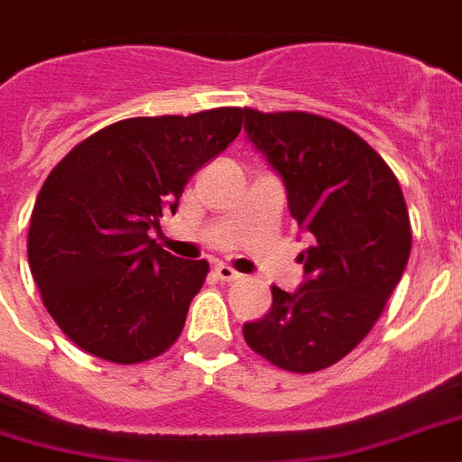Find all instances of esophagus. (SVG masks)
<instances>
[{
	"mask_svg": "<svg viewBox=\"0 0 462 462\" xmlns=\"http://www.w3.org/2000/svg\"><path fill=\"white\" fill-rule=\"evenodd\" d=\"M216 275H217V281H223V282H237L242 281V275L235 271V268L230 266H225V263H217L216 266Z\"/></svg>",
	"mask_w": 462,
	"mask_h": 462,
	"instance_id": "obj_1",
	"label": "esophagus"
}]
</instances>
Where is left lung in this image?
Returning <instances> with one entry per match:
<instances>
[{
  "instance_id": "left-lung-1",
  "label": "left lung",
  "mask_w": 462,
  "mask_h": 462,
  "mask_svg": "<svg viewBox=\"0 0 462 462\" xmlns=\"http://www.w3.org/2000/svg\"><path fill=\"white\" fill-rule=\"evenodd\" d=\"M242 115L246 139L285 181L290 213L316 239L300 254L302 285H273L271 311L245 323V340L285 372H319L365 340L401 282L408 206L391 167L347 126L309 112Z\"/></svg>"
}]
</instances>
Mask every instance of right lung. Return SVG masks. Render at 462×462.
I'll use <instances>...</instances> for the list:
<instances>
[{"instance_id": "right-lung-1", "label": "right lung", "mask_w": 462, "mask_h": 462, "mask_svg": "<svg viewBox=\"0 0 462 462\" xmlns=\"http://www.w3.org/2000/svg\"><path fill=\"white\" fill-rule=\"evenodd\" d=\"M242 129V107L132 117L74 146L47 174L28 263L64 336L88 355L139 365L170 350L208 261L167 254L151 227L177 210L189 177Z\"/></svg>"}]
</instances>
